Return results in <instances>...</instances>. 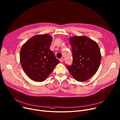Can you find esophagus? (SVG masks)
I'll use <instances>...</instances> for the list:
<instances>
[{
    "label": "esophagus",
    "mask_w": 120,
    "mask_h": 120,
    "mask_svg": "<svg viewBox=\"0 0 120 120\" xmlns=\"http://www.w3.org/2000/svg\"><path fill=\"white\" fill-rule=\"evenodd\" d=\"M60 61L61 63L63 62V61H64V59H63V58H60Z\"/></svg>",
    "instance_id": "34e87169"
}]
</instances>
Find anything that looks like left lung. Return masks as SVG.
Instances as JSON below:
<instances>
[{
    "mask_svg": "<svg viewBox=\"0 0 120 120\" xmlns=\"http://www.w3.org/2000/svg\"><path fill=\"white\" fill-rule=\"evenodd\" d=\"M72 47L73 63L67 65L71 75L78 82H85L97 72L101 54L97 43L86 36L69 38Z\"/></svg>",
    "mask_w": 120,
    "mask_h": 120,
    "instance_id": "8db88e82",
    "label": "left lung"
}]
</instances>
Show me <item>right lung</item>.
Returning <instances> with one entry per match:
<instances>
[{"mask_svg": "<svg viewBox=\"0 0 120 120\" xmlns=\"http://www.w3.org/2000/svg\"><path fill=\"white\" fill-rule=\"evenodd\" d=\"M52 37L47 34L31 38L24 44L20 51L21 66L32 80L43 82L59 63L50 50Z\"/></svg>", "mask_w": 120, "mask_h": 120, "instance_id": "right-lung-1", "label": "right lung"}]
</instances>
